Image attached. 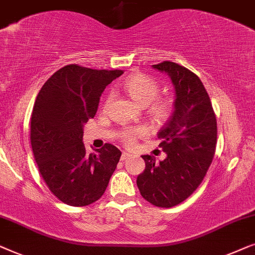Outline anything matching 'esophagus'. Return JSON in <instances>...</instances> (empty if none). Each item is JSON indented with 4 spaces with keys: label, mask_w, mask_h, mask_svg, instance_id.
<instances>
[{
    "label": "esophagus",
    "mask_w": 255,
    "mask_h": 255,
    "mask_svg": "<svg viewBox=\"0 0 255 255\" xmlns=\"http://www.w3.org/2000/svg\"><path fill=\"white\" fill-rule=\"evenodd\" d=\"M129 156H130V155H129V153H128V152H123V155H121V159H123V160H125V159H127Z\"/></svg>",
    "instance_id": "1"
}]
</instances>
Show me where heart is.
Here are the masks:
<instances>
[{
    "label": "heart",
    "instance_id": "1",
    "mask_svg": "<svg viewBox=\"0 0 255 255\" xmlns=\"http://www.w3.org/2000/svg\"><path fill=\"white\" fill-rule=\"evenodd\" d=\"M124 90L139 106L149 105V113L152 120H155L156 123H164L171 116V100L164 98V97L156 98L160 88L155 78L144 74H134L124 82ZM111 99L112 98L109 97L104 106H109ZM143 135H145V130L143 128L127 129L123 134V141L125 144L132 145L135 138L141 137Z\"/></svg>",
    "mask_w": 255,
    "mask_h": 255
}]
</instances>
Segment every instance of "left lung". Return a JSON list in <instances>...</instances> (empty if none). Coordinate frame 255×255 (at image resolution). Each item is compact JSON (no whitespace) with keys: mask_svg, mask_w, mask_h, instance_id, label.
<instances>
[{"mask_svg":"<svg viewBox=\"0 0 255 255\" xmlns=\"http://www.w3.org/2000/svg\"><path fill=\"white\" fill-rule=\"evenodd\" d=\"M152 67L170 76L174 110L158 132L166 158L156 163L153 156L143 155L145 170L136 184L148 202L171 208L192 195L206 177L216 149L217 123L208 92L193 71L170 61Z\"/></svg>","mask_w":255,"mask_h":255,"instance_id":"8db88e82","label":"left lung"}]
</instances>
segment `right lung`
Segmentation results:
<instances>
[{
  "label": "right lung",
  "mask_w": 255,
  "mask_h": 255,
  "mask_svg": "<svg viewBox=\"0 0 255 255\" xmlns=\"http://www.w3.org/2000/svg\"><path fill=\"white\" fill-rule=\"evenodd\" d=\"M123 70L69 64L42 85L31 116V145L39 172L63 203L83 207L102 198L121 157L106 143L88 155L83 127L96 116L99 98Z\"/></svg>",
  "instance_id": "add662e5"
}]
</instances>
